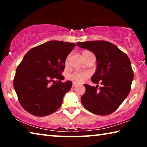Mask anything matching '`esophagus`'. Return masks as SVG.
I'll use <instances>...</instances> for the list:
<instances>
[{"instance_id":"esophagus-1","label":"esophagus","mask_w":147,"mask_h":147,"mask_svg":"<svg viewBox=\"0 0 147 147\" xmlns=\"http://www.w3.org/2000/svg\"><path fill=\"white\" fill-rule=\"evenodd\" d=\"M77 86V84L76 83H75V82H73V88H74V87H76Z\"/></svg>"}]
</instances>
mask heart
I'll use <instances>...</instances> for the list:
<instances>
[{
    "label": "heart",
    "instance_id": "obj_1",
    "mask_svg": "<svg viewBox=\"0 0 147 147\" xmlns=\"http://www.w3.org/2000/svg\"><path fill=\"white\" fill-rule=\"evenodd\" d=\"M88 53H90V52L88 51H84L82 53V56ZM69 56L65 59V65H67L69 63ZM89 76H90V73H89V72L74 71L68 74L67 79L69 80L74 82L81 83L86 80L87 79L89 78Z\"/></svg>",
    "mask_w": 147,
    "mask_h": 147
}]
</instances>
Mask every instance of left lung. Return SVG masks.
Masks as SVG:
<instances>
[{"mask_svg":"<svg viewBox=\"0 0 147 147\" xmlns=\"http://www.w3.org/2000/svg\"><path fill=\"white\" fill-rule=\"evenodd\" d=\"M76 45L93 52L97 61L96 72L91 78L92 82L96 86L84 84L86 92L81 97L82 103L86 109L96 115L111 114L130 91L134 72L130 59L108 41L78 42Z\"/></svg>","mask_w":147,"mask_h":147,"instance_id":"1","label":"left lung"}]
</instances>
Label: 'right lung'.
I'll return each mask as SVG.
<instances>
[{
	"mask_svg": "<svg viewBox=\"0 0 147 147\" xmlns=\"http://www.w3.org/2000/svg\"><path fill=\"white\" fill-rule=\"evenodd\" d=\"M75 44L51 41L34 47L17 67L13 87L21 106L32 115L43 117L61 106L71 81L61 82L65 61Z\"/></svg>",
	"mask_w": 147,
	"mask_h": 147,
	"instance_id": "add662e5",
	"label": "right lung"
}]
</instances>
